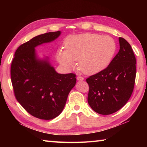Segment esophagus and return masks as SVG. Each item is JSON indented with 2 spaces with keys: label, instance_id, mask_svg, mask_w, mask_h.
<instances>
[{
  "label": "esophagus",
  "instance_id": "34e87169",
  "mask_svg": "<svg viewBox=\"0 0 147 147\" xmlns=\"http://www.w3.org/2000/svg\"><path fill=\"white\" fill-rule=\"evenodd\" d=\"M76 79H77V80H78V81H83V80H84L82 76H77Z\"/></svg>",
  "mask_w": 147,
  "mask_h": 147
}]
</instances>
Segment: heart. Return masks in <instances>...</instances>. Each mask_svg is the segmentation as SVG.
<instances>
[{
  "label": "heart",
  "mask_w": 147,
  "mask_h": 147,
  "mask_svg": "<svg viewBox=\"0 0 147 147\" xmlns=\"http://www.w3.org/2000/svg\"><path fill=\"white\" fill-rule=\"evenodd\" d=\"M64 49L56 54L58 62L67 70L79 67L86 74H94L104 70L111 63L116 52L117 44L110 36L95 33L71 35L64 41Z\"/></svg>",
  "instance_id": "obj_1"
}]
</instances>
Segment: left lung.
I'll return each instance as SVG.
<instances>
[{"instance_id":"1","label":"left lung","mask_w":147,"mask_h":147,"mask_svg":"<svg viewBox=\"0 0 147 147\" xmlns=\"http://www.w3.org/2000/svg\"><path fill=\"white\" fill-rule=\"evenodd\" d=\"M119 51L104 70L86 79L88 102L95 112L113 114L125 105L131 96L136 78V61L126 40L119 37Z\"/></svg>"}]
</instances>
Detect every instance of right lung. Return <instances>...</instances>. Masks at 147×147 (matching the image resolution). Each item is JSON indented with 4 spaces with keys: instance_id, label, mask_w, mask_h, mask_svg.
I'll list each match as a JSON object with an SVG mask.
<instances>
[{
    "instance_id": "right-lung-1",
    "label": "right lung",
    "mask_w": 147,
    "mask_h": 147,
    "mask_svg": "<svg viewBox=\"0 0 147 147\" xmlns=\"http://www.w3.org/2000/svg\"><path fill=\"white\" fill-rule=\"evenodd\" d=\"M60 31L34 37L16 51L11 67L15 97L33 116L52 119L60 114L70 91L76 85V74H59L48 59L37 58L36 46L54 41Z\"/></svg>"
}]
</instances>
